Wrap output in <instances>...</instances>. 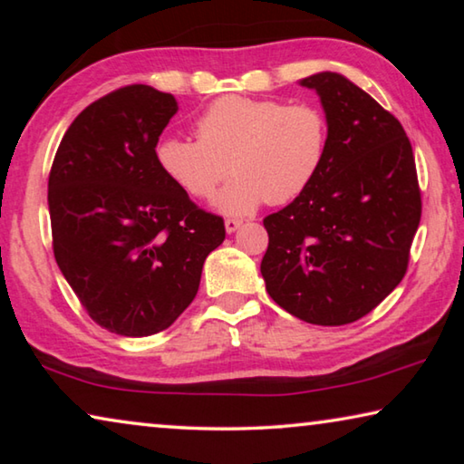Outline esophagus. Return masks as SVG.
<instances>
[{"label": "esophagus", "instance_id": "esophagus-1", "mask_svg": "<svg viewBox=\"0 0 464 464\" xmlns=\"http://www.w3.org/2000/svg\"><path fill=\"white\" fill-rule=\"evenodd\" d=\"M241 218H235V217H229L225 221V229H227V233H233V231H237L239 227H241Z\"/></svg>", "mask_w": 464, "mask_h": 464}]
</instances>
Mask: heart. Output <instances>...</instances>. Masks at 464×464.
Here are the masks:
<instances>
[{"instance_id":"obj_1","label":"heart","mask_w":464,"mask_h":464,"mask_svg":"<svg viewBox=\"0 0 464 464\" xmlns=\"http://www.w3.org/2000/svg\"><path fill=\"white\" fill-rule=\"evenodd\" d=\"M329 149V124L309 102L225 96L196 121V139L163 135L155 143L161 174L184 194H218L225 215H249L268 200L286 204L315 182Z\"/></svg>"}]
</instances>
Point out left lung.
Segmentation results:
<instances>
[{
	"mask_svg": "<svg viewBox=\"0 0 464 464\" xmlns=\"http://www.w3.org/2000/svg\"><path fill=\"white\" fill-rule=\"evenodd\" d=\"M325 108L329 149L307 190L264 218L266 290L290 315L345 325L403 280L421 218L410 139L395 116L337 73L304 77Z\"/></svg>",
	"mask_w": 464,
	"mask_h": 464,
	"instance_id": "left-lung-1",
	"label": "left lung"
}]
</instances>
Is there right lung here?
<instances>
[{
  "instance_id": "1",
  "label": "right lung",
  "mask_w": 464,
  "mask_h": 464,
  "mask_svg": "<svg viewBox=\"0 0 464 464\" xmlns=\"http://www.w3.org/2000/svg\"><path fill=\"white\" fill-rule=\"evenodd\" d=\"M176 110L171 93L124 85L77 116L53 160L54 260L85 313L119 335H153L174 324L225 239L223 217L157 168L155 143Z\"/></svg>"
}]
</instances>
